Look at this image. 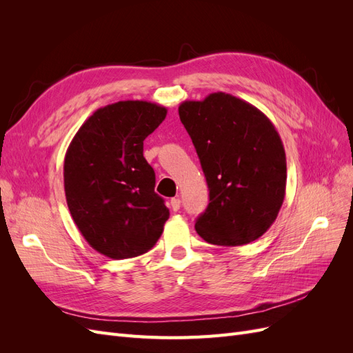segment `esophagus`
<instances>
[{"label":"esophagus","instance_id":"obj_1","mask_svg":"<svg viewBox=\"0 0 353 353\" xmlns=\"http://www.w3.org/2000/svg\"><path fill=\"white\" fill-rule=\"evenodd\" d=\"M170 208H172L174 212L179 210V208H181V200H179V199H172V200H170Z\"/></svg>","mask_w":353,"mask_h":353}]
</instances>
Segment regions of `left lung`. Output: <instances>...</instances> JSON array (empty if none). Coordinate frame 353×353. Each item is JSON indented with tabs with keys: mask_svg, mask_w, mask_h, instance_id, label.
<instances>
[{
	"mask_svg": "<svg viewBox=\"0 0 353 353\" xmlns=\"http://www.w3.org/2000/svg\"><path fill=\"white\" fill-rule=\"evenodd\" d=\"M178 113L209 188L197 234L216 245L258 240L285 196V152L275 126L254 105L225 92L181 103Z\"/></svg>",
	"mask_w": 353,
	"mask_h": 353,
	"instance_id": "1",
	"label": "left lung"
}]
</instances>
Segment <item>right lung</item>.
Here are the masks:
<instances>
[{
	"mask_svg": "<svg viewBox=\"0 0 353 353\" xmlns=\"http://www.w3.org/2000/svg\"><path fill=\"white\" fill-rule=\"evenodd\" d=\"M166 113L140 100L109 104L85 121L68 148L63 176L70 215L108 258H135L162 236L169 209L154 193L156 175L143 147Z\"/></svg>",
	"mask_w": 353,
	"mask_h": 353,
	"instance_id": "1",
	"label": "right lung"
}]
</instances>
